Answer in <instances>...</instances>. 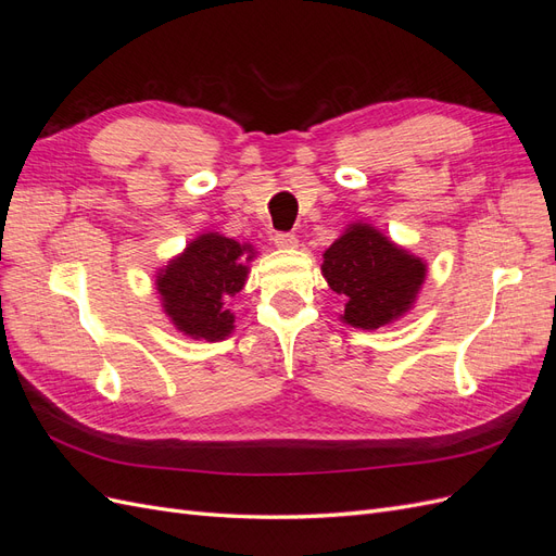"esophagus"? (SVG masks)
Listing matches in <instances>:
<instances>
[{"mask_svg":"<svg viewBox=\"0 0 556 556\" xmlns=\"http://www.w3.org/2000/svg\"><path fill=\"white\" fill-rule=\"evenodd\" d=\"M274 243L280 250H294L299 245V239H296V233H292V231H278L274 237Z\"/></svg>","mask_w":556,"mask_h":556,"instance_id":"34e87169","label":"esophagus"}]
</instances>
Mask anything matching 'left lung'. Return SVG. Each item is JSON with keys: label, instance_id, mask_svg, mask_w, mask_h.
<instances>
[{"label": "left lung", "instance_id": "8db88e82", "mask_svg": "<svg viewBox=\"0 0 556 556\" xmlns=\"http://www.w3.org/2000/svg\"><path fill=\"white\" fill-rule=\"evenodd\" d=\"M323 276L336 294L345 296V325L378 329L413 308L427 264L376 227L350 225L327 248Z\"/></svg>", "mask_w": 556, "mask_h": 556}]
</instances>
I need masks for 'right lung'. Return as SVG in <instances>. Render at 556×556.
<instances>
[{"mask_svg":"<svg viewBox=\"0 0 556 556\" xmlns=\"http://www.w3.org/2000/svg\"><path fill=\"white\" fill-rule=\"evenodd\" d=\"M252 245L223 233H201L157 274L162 308L178 331L204 341H223L233 329L227 299L243 290Z\"/></svg>","mask_w":556,"mask_h":556,"instance_id":"1","label":"right lung"}]
</instances>
